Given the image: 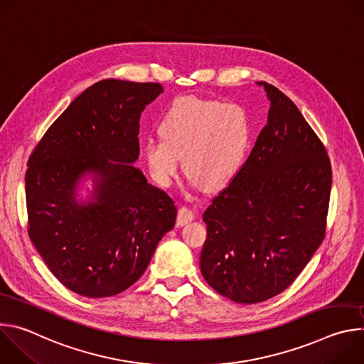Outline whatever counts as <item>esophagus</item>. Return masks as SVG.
<instances>
[{
  "mask_svg": "<svg viewBox=\"0 0 364 364\" xmlns=\"http://www.w3.org/2000/svg\"><path fill=\"white\" fill-rule=\"evenodd\" d=\"M194 220V213L187 209V207H180L178 209V213H177V226H186L187 223L193 222Z\"/></svg>",
  "mask_w": 364,
  "mask_h": 364,
  "instance_id": "34e87169",
  "label": "esophagus"
}]
</instances>
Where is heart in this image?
I'll use <instances>...</instances> for the list:
<instances>
[{"label": "heart", "mask_w": 364, "mask_h": 364, "mask_svg": "<svg viewBox=\"0 0 364 364\" xmlns=\"http://www.w3.org/2000/svg\"><path fill=\"white\" fill-rule=\"evenodd\" d=\"M161 139L149 138L142 154L151 176L167 187L180 170L194 187L223 188L240 170L252 142V124L236 103L183 96L159 124Z\"/></svg>", "instance_id": "b5f03b06"}]
</instances>
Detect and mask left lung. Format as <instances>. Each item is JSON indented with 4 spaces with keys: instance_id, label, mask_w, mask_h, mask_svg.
Instances as JSON below:
<instances>
[{
    "instance_id": "left-lung-1",
    "label": "left lung",
    "mask_w": 364,
    "mask_h": 364,
    "mask_svg": "<svg viewBox=\"0 0 364 364\" xmlns=\"http://www.w3.org/2000/svg\"><path fill=\"white\" fill-rule=\"evenodd\" d=\"M271 108L246 163L203 215L200 269L240 304L267 301L302 272L326 236L331 193L327 151L279 89L256 82Z\"/></svg>"
}]
</instances>
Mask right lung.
I'll use <instances>...</instances> for the list:
<instances>
[{"label": "right lung", "instance_id": "right-lung-1", "mask_svg": "<svg viewBox=\"0 0 364 364\" xmlns=\"http://www.w3.org/2000/svg\"><path fill=\"white\" fill-rule=\"evenodd\" d=\"M163 92L160 83L92 85L28 160V236L51 274L79 295L103 298L129 288L176 225L173 200L132 166L141 114ZM86 179L92 190L82 199Z\"/></svg>", "mask_w": 364, "mask_h": 364}]
</instances>
